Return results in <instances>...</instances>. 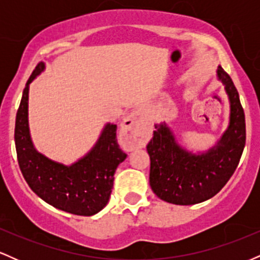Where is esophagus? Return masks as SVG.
I'll list each match as a JSON object with an SVG mask.
<instances>
[{"instance_id":"34e87169","label":"esophagus","mask_w":260,"mask_h":260,"mask_svg":"<svg viewBox=\"0 0 260 260\" xmlns=\"http://www.w3.org/2000/svg\"><path fill=\"white\" fill-rule=\"evenodd\" d=\"M138 113L136 111L128 113L126 117L123 118V122L121 123V136L123 140L124 145L133 150L136 148H140L144 145V139H143L142 126L137 121Z\"/></svg>"}]
</instances>
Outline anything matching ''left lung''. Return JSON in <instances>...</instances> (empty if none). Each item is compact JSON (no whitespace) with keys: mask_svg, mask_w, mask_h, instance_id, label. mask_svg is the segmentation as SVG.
<instances>
[{"mask_svg":"<svg viewBox=\"0 0 260 260\" xmlns=\"http://www.w3.org/2000/svg\"><path fill=\"white\" fill-rule=\"evenodd\" d=\"M217 77L225 84L231 104L230 126L216 147L205 154L187 153L176 143L165 124L155 126L148 143L150 156V186L162 201L193 205L214 197L228 183L237 169L246 144V120L238 91L222 67Z\"/></svg>","mask_w":260,"mask_h":260,"instance_id":"8db88e82","label":"left lung"}]
</instances>
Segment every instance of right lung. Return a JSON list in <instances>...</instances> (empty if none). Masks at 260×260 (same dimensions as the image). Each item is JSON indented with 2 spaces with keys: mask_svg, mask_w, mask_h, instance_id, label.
<instances>
[{
  "mask_svg": "<svg viewBox=\"0 0 260 260\" xmlns=\"http://www.w3.org/2000/svg\"><path fill=\"white\" fill-rule=\"evenodd\" d=\"M40 62L29 77L17 111L14 142L20 171L35 194L59 210L91 216L109 203L116 169L127 157L117 143L116 124H106L99 142L71 166L55 162L32 147L28 127V92L31 80L44 71Z\"/></svg>",
  "mask_w": 260,
  "mask_h": 260,
  "instance_id": "right-lung-1",
  "label": "right lung"
}]
</instances>
